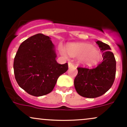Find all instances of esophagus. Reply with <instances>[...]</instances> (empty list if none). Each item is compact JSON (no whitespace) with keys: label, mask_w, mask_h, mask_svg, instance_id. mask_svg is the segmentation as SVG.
I'll list each match as a JSON object with an SVG mask.
<instances>
[{"label":"esophagus","mask_w":127,"mask_h":127,"mask_svg":"<svg viewBox=\"0 0 127 127\" xmlns=\"http://www.w3.org/2000/svg\"><path fill=\"white\" fill-rule=\"evenodd\" d=\"M68 66H69V67H70L73 66V64L72 63L69 62V63H68Z\"/></svg>","instance_id":"esophagus-1"}]
</instances>
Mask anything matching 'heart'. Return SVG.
<instances>
[{
	"label": "heart",
	"instance_id": "heart-1",
	"mask_svg": "<svg viewBox=\"0 0 127 127\" xmlns=\"http://www.w3.org/2000/svg\"><path fill=\"white\" fill-rule=\"evenodd\" d=\"M60 51L65 58H67L69 55L73 57H79V62L87 66L96 64L101 58V52L92 45L87 43H72L67 48L60 44Z\"/></svg>",
	"mask_w": 127,
	"mask_h": 127
}]
</instances>
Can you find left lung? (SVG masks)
<instances>
[{"mask_svg": "<svg viewBox=\"0 0 127 127\" xmlns=\"http://www.w3.org/2000/svg\"><path fill=\"white\" fill-rule=\"evenodd\" d=\"M103 53L102 63L96 67H78L74 79L76 91L81 96L94 98L106 93L114 83L116 75V60L108 44L101 41L96 42Z\"/></svg>", "mask_w": 127, "mask_h": 127, "instance_id": "obj_1", "label": "left lung"}]
</instances>
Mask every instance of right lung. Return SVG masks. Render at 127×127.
Returning a JSON list of instances; mask_svg holds the SVG:
<instances>
[{
  "mask_svg": "<svg viewBox=\"0 0 127 127\" xmlns=\"http://www.w3.org/2000/svg\"><path fill=\"white\" fill-rule=\"evenodd\" d=\"M56 57L55 46L48 36L37 34L25 40L14 61L19 86L35 96L51 93L58 77L68 69L67 63L58 64Z\"/></svg>",
  "mask_w": 127,
  "mask_h": 127,
  "instance_id": "right-lung-1",
  "label": "right lung"
}]
</instances>
